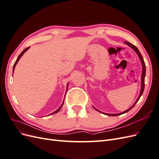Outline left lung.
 <instances>
[{
	"mask_svg": "<svg viewBox=\"0 0 159 159\" xmlns=\"http://www.w3.org/2000/svg\"><path fill=\"white\" fill-rule=\"evenodd\" d=\"M125 44H126L127 45H128L129 46L131 47V48H132L134 52H135L137 53V55H138V56H139V58H140V60H141V63H142L143 71H142V75H141V92H140V94H139V97H138L137 99L136 100V102H134V103L132 105V106H131V107H130L129 109H127L126 111H123V112H122V113H116V114H109V113H103V112H102V111H100L98 110L97 109H95V108L94 107L96 110L98 111H99L100 113H103V114H105V115H109V116H117V115H122V114H123V113H125L128 112L129 111L131 110V109L134 106V105H135V104L137 103V102L139 101V99H140L141 96L142 95V94H143V93L144 88H145V74H146V66H145V61H144V60H143V57L142 55L141 54L140 52H139V50L137 49V48L135 46H134L133 44H131V43H129V42H127V41H125Z\"/></svg>",
	"mask_w": 159,
	"mask_h": 159,
	"instance_id": "8db88e82",
	"label": "left lung"
}]
</instances>
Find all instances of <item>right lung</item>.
<instances>
[{
  "instance_id": "1",
  "label": "right lung",
  "mask_w": 159,
  "mask_h": 159,
  "mask_svg": "<svg viewBox=\"0 0 159 159\" xmlns=\"http://www.w3.org/2000/svg\"><path fill=\"white\" fill-rule=\"evenodd\" d=\"M29 48L30 47H28V48H26V49H25V50H24L22 52V53H21V54H20V55H19L18 56V57H17V59H16V61H15V63H14V66H13V72H14V68H15V66H16V64L18 63V60H20V57H22V56L24 54H25V52H26L28 49H29ZM67 88H68V85H67ZM63 104H64V102H63V103H62V104L61 105V106L58 108V109H57L56 111H55L54 112H53V113H52L51 114H50V115H53V114H55V113H57V112H58L60 110V109L61 108V107H62V105H63Z\"/></svg>"
}]
</instances>
